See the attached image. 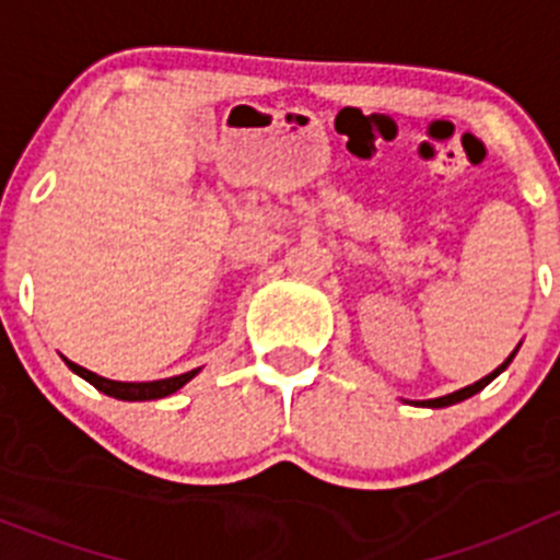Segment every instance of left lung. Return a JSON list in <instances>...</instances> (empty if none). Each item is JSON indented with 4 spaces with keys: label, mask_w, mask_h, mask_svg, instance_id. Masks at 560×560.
Returning <instances> with one entry per match:
<instances>
[{
    "label": "left lung",
    "mask_w": 560,
    "mask_h": 560,
    "mask_svg": "<svg viewBox=\"0 0 560 560\" xmlns=\"http://www.w3.org/2000/svg\"><path fill=\"white\" fill-rule=\"evenodd\" d=\"M517 349H521V343H517ZM517 349H515V352L510 354V358L504 360V363L499 365V369H495V371H490L488 376H482V380H479V382H474V385H468V387H460V389H455V393H450V395H442V398H431V400H411V404H415V406H428V409H444V406H453V404H460V400L471 398V395H477L479 389H485V387H488L490 382H493L495 376L501 374V371H506V365H510L512 360H515Z\"/></svg>",
    "instance_id": "left-lung-1"
}]
</instances>
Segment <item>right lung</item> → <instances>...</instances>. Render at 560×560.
Returning a JSON list of instances; mask_svg holds the SVG:
<instances>
[{
    "mask_svg": "<svg viewBox=\"0 0 560 560\" xmlns=\"http://www.w3.org/2000/svg\"><path fill=\"white\" fill-rule=\"evenodd\" d=\"M65 363L70 365L72 374H78L81 380H86L89 385H94L100 393L110 395V398L118 400H156V398H165V395H173L175 389H180L186 382L195 380L200 374V369L195 371H186L180 376H171V380H156V382H116V380H105V376L94 374V371L83 369V365L72 363V360L65 358Z\"/></svg>",
    "mask_w": 560,
    "mask_h": 560,
    "instance_id": "obj_1",
    "label": "right lung"
}]
</instances>
